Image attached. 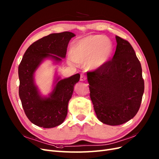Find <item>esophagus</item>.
<instances>
[{
  "label": "esophagus",
  "instance_id": "esophagus-1",
  "mask_svg": "<svg viewBox=\"0 0 159 159\" xmlns=\"http://www.w3.org/2000/svg\"><path fill=\"white\" fill-rule=\"evenodd\" d=\"M86 79H87V78H86V76L84 74H81V76H80L81 81H85Z\"/></svg>",
  "mask_w": 159,
  "mask_h": 159
}]
</instances>
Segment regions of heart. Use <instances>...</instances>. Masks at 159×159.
Here are the masks:
<instances>
[{
    "label": "heart",
    "mask_w": 159,
    "mask_h": 159,
    "mask_svg": "<svg viewBox=\"0 0 159 159\" xmlns=\"http://www.w3.org/2000/svg\"><path fill=\"white\" fill-rule=\"evenodd\" d=\"M112 43L101 35H90L77 41L72 46L70 63H84L89 70L103 67L111 54Z\"/></svg>",
    "instance_id": "heart-1"
}]
</instances>
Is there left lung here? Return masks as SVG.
Segmentation results:
<instances>
[{"mask_svg": "<svg viewBox=\"0 0 159 159\" xmlns=\"http://www.w3.org/2000/svg\"><path fill=\"white\" fill-rule=\"evenodd\" d=\"M113 58L88 72L90 98L100 121L119 125L133 118L140 108L145 89L140 61L130 43L116 36Z\"/></svg>", "mask_w": 159, "mask_h": 159, "instance_id": "8db88e82", "label": "left lung"}]
</instances>
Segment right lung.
I'll return each instance as SVG.
<instances>
[{
	"mask_svg": "<svg viewBox=\"0 0 159 159\" xmlns=\"http://www.w3.org/2000/svg\"><path fill=\"white\" fill-rule=\"evenodd\" d=\"M74 36V33L63 32L40 38L28 47L19 64V97L26 117L38 127L52 128L64 122L74 85L79 81L80 75L76 74L58 81L50 97L43 98L34 85V74L46 57L57 61L65 57L68 43Z\"/></svg>",
	"mask_w": 159,
	"mask_h": 159,
	"instance_id": "1",
	"label": "right lung"
}]
</instances>
